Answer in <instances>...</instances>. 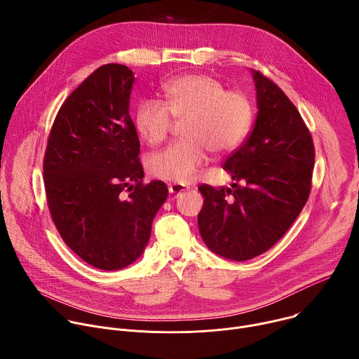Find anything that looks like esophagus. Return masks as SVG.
Masks as SVG:
<instances>
[{
    "label": "esophagus",
    "mask_w": 359,
    "mask_h": 359,
    "mask_svg": "<svg viewBox=\"0 0 359 359\" xmlns=\"http://www.w3.org/2000/svg\"><path fill=\"white\" fill-rule=\"evenodd\" d=\"M187 189H189V187H186L184 184H179V183H173V184L169 186V191H170V194H173L175 197L183 194Z\"/></svg>",
    "instance_id": "obj_1"
}]
</instances>
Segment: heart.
I'll list each match as a JSON object with an SVG mask.
<instances>
[{
	"instance_id": "1",
	"label": "heart",
	"mask_w": 359,
	"mask_h": 359,
	"mask_svg": "<svg viewBox=\"0 0 359 359\" xmlns=\"http://www.w3.org/2000/svg\"><path fill=\"white\" fill-rule=\"evenodd\" d=\"M166 105L144 100L136 112V128L150 144L170 136L176 124L184 125L186 142L172 144L150 159L151 175L170 183H189L208 159L233 151L245 137L251 123V104L245 93L229 90L215 76L196 74L168 82Z\"/></svg>"
}]
</instances>
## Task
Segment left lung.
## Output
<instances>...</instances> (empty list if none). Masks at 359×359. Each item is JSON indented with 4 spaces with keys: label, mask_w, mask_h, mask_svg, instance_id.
Returning a JSON list of instances; mask_svg holds the SVG:
<instances>
[{
    "label": "left lung",
    "mask_w": 359,
    "mask_h": 359,
    "mask_svg": "<svg viewBox=\"0 0 359 359\" xmlns=\"http://www.w3.org/2000/svg\"><path fill=\"white\" fill-rule=\"evenodd\" d=\"M252 79L257 118L223 165L234 183L198 187L201 238L233 262L257 257L285 234L309 200L316 161L311 133L292 102L262 72L252 71Z\"/></svg>",
    "instance_id": "obj_1"
}]
</instances>
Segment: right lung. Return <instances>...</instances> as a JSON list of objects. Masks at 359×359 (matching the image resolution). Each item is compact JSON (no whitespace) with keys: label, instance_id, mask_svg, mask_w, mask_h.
Instances as JSON below:
<instances>
[{"label":"right lung","instance_id":"right-lung-1","mask_svg":"<svg viewBox=\"0 0 359 359\" xmlns=\"http://www.w3.org/2000/svg\"><path fill=\"white\" fill-rule=\"evenodd\" d=\"M133 81L126 65L93 71L58 111L43 156L50 217L67 245L99 270L140 257L168 197L163 182L143 183L129 115Z\"/></svg>","mask_w":359,"mask_h":359}]
</instances>
